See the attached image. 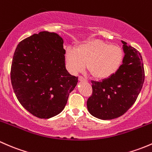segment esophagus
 Returning a JSON list of instances; mask_svg holds the SVG:
<instances>
[{"instance_id": "obj_1", "label": "esophagus", "mask_w": 152, "mask_h": 152, "mask_svg": "<svg viewBox=\"0 0 152 152\" xmlns=\"http://www.w3.org/2000/svg\"><path fill=\"white\" fill-rule=\"evenodd\" d=\"M78 79H79L80 81H81V82H86V79L85 77H83V76H79L78 77Z\"/></svg>"}]
</instances>
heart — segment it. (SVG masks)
<instances>
[{"label": "heart", "instance_id": "heart-1", "mask_svg": "<svg viewBox=\"0 0 152 152\" xmlns=\"http://www.w3.org/2000/svg\"><path fill=\"white\" fill-rule=\"evenodd\" d=\"M123 58V50L118 45L100 40L87 42L75 50L69 48L66 53V61L72 72H80L88 64L91 74L98 79L113 75L121 66Z\"/></svg>", "mask_w": 152, "mask_h": 152}]
</instances>
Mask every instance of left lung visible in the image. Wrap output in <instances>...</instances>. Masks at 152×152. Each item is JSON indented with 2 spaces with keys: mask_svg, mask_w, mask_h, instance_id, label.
<instances>
[{
  "mask_svg": "<svg viewBox=\"0 0 152 152\" xmlns=\"http://www.w3.org/2000/svg\"><path fill=\"white\" fill-rule=\"evenodd\" d=\"M121 42L124 57L118 71L102 81H91L93 91L87 101L88 110L99 119H113L124 114L136 101L144 82L141 55Z\"/></svg>",
  "mask_w": 152,
  "mask_h": 152,
  "instance_id": "1",
  "label": "left lung"
}]
</instances>
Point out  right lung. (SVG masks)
<instances>
[{
  "mask_svg": "<svg viewBox=\"0 0 152 152\" xmlns=\"http://www.w3.org/2000/svg\"><path fill=\"white\" fill-rule=\"evenodd\" d=\"M64 40L42 31L18 44L11 67V81L18 101L39 118H50L65 107L77 77L65 66Z\"/></svg>",
  "mask_w": 152,
  "mask_h": 152,
  "instance_id": "obj_1",
  "label": "right lung"
}]
</instances>
